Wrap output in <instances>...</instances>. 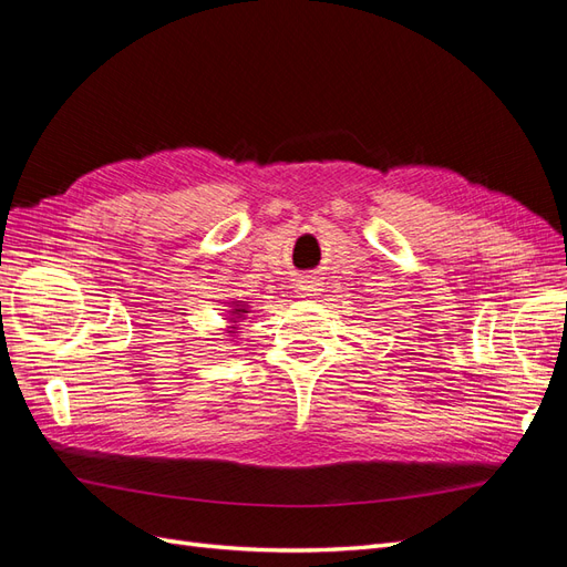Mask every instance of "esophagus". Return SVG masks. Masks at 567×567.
<instances>
[{
    "instance_id": "1",
    "label": "esophagus",
    "mask_w": 567,
    "mask_h": 567,
    "mask_svg": "<svg viewBox=\"0 0 567 567\" xmlns=\"http://www.w3.org/2000/svg\"><path fill=\"white\" fill-rule=\"evenodd\" d=\"M298 290H300V298H315V296H319V284L305 279V281H300Z\"/></svg>"
}]
</instances>
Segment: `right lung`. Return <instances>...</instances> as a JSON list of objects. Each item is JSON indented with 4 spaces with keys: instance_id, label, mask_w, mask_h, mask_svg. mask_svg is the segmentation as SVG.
I'll return each mask as SVG.
<instances>
[{
    "instance_id": "right-lung-1",
    "label": "right lung",
    "mask_w": 567,
    "mask_h": 567,
    "mask_svg": "<svg viewBox=\"0 0 567 567\" xmlns=\"http://www.w3.org/2000/svg\"><path fill=\"white\" fill-rule=\"evenodd\" d=\"M234 315H246L244 307H238V310H234Z\"/></svg>"
}]
</instances>
